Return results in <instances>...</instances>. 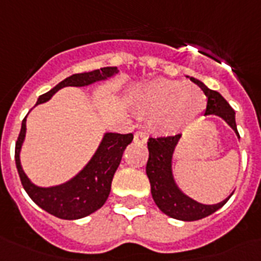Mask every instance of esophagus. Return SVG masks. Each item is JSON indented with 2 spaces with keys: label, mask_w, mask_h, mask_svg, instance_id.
I'll return each mask as SVG.
<instances>
[{
  "label": "esophagus",
  "mask_w": 261,
  "mask_h": 261,
  "mask_svg": "<svg viewBox=\"0 0 261 261\" xmlns=\"http://www.w3.org/2000/svg\"><path fill=\"white\" fill-rule=\"evenodd\" d=\"M134 141L137 143H146L147 141L146 134H145L143 131H137V133L134 134Z\"/></svg>",
  "instance_id": "34e87169"
}]
</instances>
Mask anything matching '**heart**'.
Here are the masks:
<instances>
[{"instance_id": "heart-1", "label": "heart", "mask_w": 261, "mask_h": 261, "mask_svg": "<svg viewBox=\"0 0 261 261\" xmlns=\"http://www.w3.org/2000/svg\"><path fill=\"white\" fill-rule=\"evenodd\" d=\"M137 110L151 115V126L160 133H174L192 122L206 107L202 90L181 81L159 79L138 92Z\"/></svg>"}]
</instances>
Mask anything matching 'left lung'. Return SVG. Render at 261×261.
<instances>
[{
  "label": "left lung",
  "instance_id": "1",
  "mask_svg": "<svg viewBox=\"0 0 261 261\" xmlns=\"http://www.w3.org/2000/svg\"><path fill=\"white\" fill-rule=\"evenodd\" d=\"M207 96V108L204 115H218L236 131L234 111L229 106V102L215 90H211L200 83L199 80L191 79ZM181 134L168 135V137H150L147 141L149 160L146 164V174L150 181L151 196L155 204L164 214L169 215L180 221H198L204 217H208L217 210H219L229 198L218 204H202L194 199L188 198L174 184L172 176V154Z\"/></svg>",
  "mask_w": 261,
  "mask_h": 261
}]
</instances>
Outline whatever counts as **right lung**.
I'll return each mask as SVG.
<instances>
[{
    "instance_id": "obj_1",
    "label": "right lung",
    "mask_w": 261,
    "mask_h": 261,
    "mask_svg": "<svg viewBox=\"0 0 261 261\" xmlns=\"http://www.w3.org/2000/svg\"><path fill=\"white\" fill-rule=\"evenodd\" d=\"M115 73H118L116 67H101L100 70L70 75L53 88L50 92L42 94L38 98L36 106L46 102L61 88L85 87L100 80H106L107 77H111ZM25 119L27 116L22 119L21 130L16 141L14 160H16V167L21 184L27 194L30 195V198L47 213L69 221L84 218L98 210L108 199L111 182L120 164L123 151L127 145L131 143L134 135L131 133L130 134L107 133L92 160L74 178H71L70 181L65 182L62 186L40 188L28 180L20 165V149L25 137Z\"/></svg>"
}]
</instances>
